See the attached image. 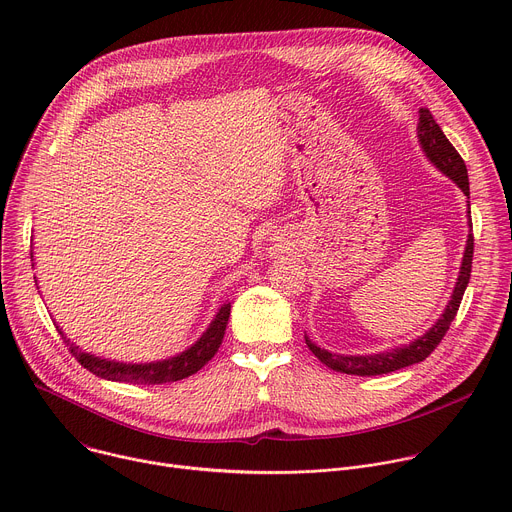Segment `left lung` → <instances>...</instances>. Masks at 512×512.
<instances>
[{"mask_svg": "<svg viewBox=\"0 0 512 512\" xmlns=\"http://www.w3.org/2000/svg\"><path fill=\"white\" fill-rule=\"evenodd\" d=\"M417 137L421 148L425 152V156L429 158V162L440 170L442 174H446L450 180H454L458 184V188L470 198V182H468V170L466 164L462 160V156L456 152L454 145L450 143V139L444 135L442 127L435 123L433 115L429 113V109H419V123H417ZM470 208V204H468ZM470 212V210H468ZM470 229H472V221H468ZM472 257H474V235H468L466 241V251H464V259H462V267H460V275L454 287L452 300L448 302L442 318L437 320L423 336H419L417 340L405 344V346H397L393 350H385L379 354H364V356H348V354H332L320 346H316L308 336H306V344L308 348L318 356L320 362H324L328 369L336 371V373H346V375H358V377H375V375H387L405 367H411L415 362L425 360L435 346L442 342V338L446 336V332L450 330V324L454 322L458 308L462 304L464 291L468 287L470 281V273H472Z\"/></svg>", "mask_w": 512, "mask_h": 512, "instance_id": "1", "label": "left lung"}]
</instances>
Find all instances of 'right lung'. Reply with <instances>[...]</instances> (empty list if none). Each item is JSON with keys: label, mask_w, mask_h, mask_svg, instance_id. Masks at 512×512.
Listing matches in <instances>:
<instances>
[{"label": "right lung", "mask_w": 512, "mask_h": 512, "mask_svg": "<svg viewBox=\"0 0 512 512\" xmlns=\"http://www.w3.org/2000/svg\"><path fill=\"white\" fill-rule=\"evenodd\" d=\"M229 316H231V304H225V306H221V310L216 312V316L210 322V326L206 328V332L188 350H184L172 358H166V360L141 362V364L115 362V360L99 358L91 352H83L77 344L66 340L64 332L58 326H56V330L64 338L72 356H75L83 364V367L87 371H91L93 375L107 379V381H119V383L162 385V383L182 381V379L198 373L204 367V364L216 354L218 346H221V342H223Z\"/></svg>", "instance_id": "1"}]
</instances>
